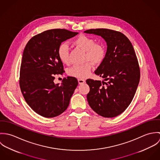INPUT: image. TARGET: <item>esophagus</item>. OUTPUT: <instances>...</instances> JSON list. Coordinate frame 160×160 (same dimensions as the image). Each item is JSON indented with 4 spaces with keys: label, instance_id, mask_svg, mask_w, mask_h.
<instances>
[{
    "label": "esophagus",
    "instance_id": "esophagus-1",
    "mask_svg": "<svg viewBox=\"0 0 160 160\" xmlns=\"http://www.w3.org/2000/svg\"><path fill=\"white\" fill-rule=\"evenodd\" d=\"M78 82L79 84H84L86 82V81L84 79H78Z\"/></svg>",
    "mask_w": 160,
    "mask_h": 160
}]
</instances>
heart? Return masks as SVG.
I'll list each match as a JSON object with an SVG mask.
<instances>
[{
  "label": "heart",
  "mask_w": 160,
  "mask_h": 160,
  "mask_svg": "<svg viewBox=\"0 0 160 160\" xmlns=\"http://www.w3.org/2000/svg\"><path fill=\"white\" fill-rule=\"evenodd\" d=\"M75 46L86 52L85 61H90L94 64L101 63L105 56V50L103 45L95 44V41L91 37L80 35L73 42ZM58 55L62 63L68 65L69 63V47L67 43L59 46ZM91 62L82 65H76L69 69L68 74L78 78H85L90 74L92 68Z\"/></svg>",
  "instance_id": "1"
}]
</instances>
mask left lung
<instances>
[{
	"mask_svg": "<svg viewBox=\"0 0 160 160\" xmlns=\"http://www.w3.org/2000/svg\"><path fill=\"white\" fill-rule=\"evenodd\" d=\"M101 36L107 42L104 59L95 71L104 79L86 81L90 87L87 99L92 109L105 118L122 113L131 103L140 81L137 57L130 41L122 33L108 29L84 32Z\"/></svg>",
	"mask_w": 160,
	"mask_h": 160,
	"instance_id": "8db88e82",
	"label": "left lung"
}]
</instances>
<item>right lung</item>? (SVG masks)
Returning <instances> with one entry per match:
<instances>
[{
	"instance_id": "right-lung-1",
	"label": "right lung",
	"mask_w": 160,
	"mask_h": 160,
	"mask_svg": "<svg viewBox=\"0 0 160 160\" xmlns=\"http://www.w3.org/2000/svg\"><path fill=\"white\" fill-rule=\"evenodd\" d=\"M78 34L64 29L47 30L32 37L24 49L20 89L28 105L42 116L53 118L63 113L78 84L77 79L70 76L60 85L53 82L54 75L64 72L58 47Z\"/></svg>"
}]
</instances>
